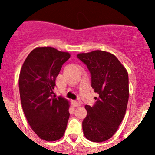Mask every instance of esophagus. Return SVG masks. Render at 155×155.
<instances>
[{
    "label": "esophagus",
    "mask_w": 155,
    "mask_h": 155,
    "mask_svg": "<svg viewBox=\"0 0 155 155\" xmlns=\"http://www.w3.org/2000/svg\"><path fill=\"white\" fill-rule=\"evenodd\" d=\"M73 106L75 107H79L81 106V103L80 101H73Z\"/></svg>",
    "instance_id": "34e87169"
}]
</instances>
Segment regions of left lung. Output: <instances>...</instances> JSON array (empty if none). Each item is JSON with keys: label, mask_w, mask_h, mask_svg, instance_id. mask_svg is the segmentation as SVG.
<instances>
[{"label": "left lung", "mask_w": 155, "mask_h": 155, "mask_svg": "<svg viewBox=\"0 0 155 155\" xmlns=\"http://www.w3.org/2000/svg\"><path fill=\"white\" fill-rule=\"evenodd\" d=\"M91 75V86L99 98L93 107L86 105L82 121L85 138L94 143L107 141L115 134L125 115L129 99L126 68L112 53L95 50L77 54Z\"/></svg>", "instance_id": "1"}]
</instances>
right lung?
<instances>
[{"instance_id": "1", "label": "right lung", "mask_w": 155, "mask_h": 155, "mask_svg": "<svg viewBox=\"0 0 155 155\" xmlns=\"http://www.w3.org/2000/svg\"><path fill=\"white\" fill-rule=\"evenodd\" d=\"M69 52L50 46L37 47L23 63L18 78L23 112L31 129L41 140H58L64 134L70 117L69 101L52 97L55 79Z\"/></svg>"}]
</instances>
